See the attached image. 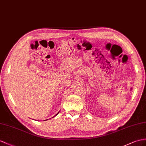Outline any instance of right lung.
I'll return each instance as SVG.
<instances>
[{
  "instance_id": "add662e5",
  "label": "right lung",
  "mask_w": 146,
  "mask_h": 146,
  "mask_svg": "<svg viewBox=\"0 0 146 146\" xmlns=\"http://www.w3.org/2000/svg\"><path fill=\"white\" fill-rule=\"evenodd\" d=\"M58 113H59V112H58V113H57V114H56V115H55V116H56V115H58ZM54 117H52V118H54ZM46 120H47V119H46Z\"/></svg>"
}]
</instances>
